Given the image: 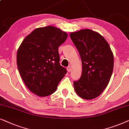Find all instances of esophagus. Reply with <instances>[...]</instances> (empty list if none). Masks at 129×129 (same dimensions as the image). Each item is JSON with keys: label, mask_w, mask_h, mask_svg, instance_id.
<instances>
[{"label": "esophagus", "mask_w": 129, "mask_h": 129, "mask_svg": "<svg viewBox=\"0 0 129 129\" xmlns=\"http://www.w3.org/2000/svg\"><path fill=\"white\" fill-rule=\"evenodd\" d=\"M67 70H68V71L69 72H71V70H72L71 67H70V66H68V68H67Z\"/></svg>", "instance_id": "obj_1"}]
</instances>
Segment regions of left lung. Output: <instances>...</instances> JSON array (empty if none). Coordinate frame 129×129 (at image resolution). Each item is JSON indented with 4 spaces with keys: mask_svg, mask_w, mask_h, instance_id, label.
<instances>
[{
    "mask_svg": "<svg viewBox=\"0 0 129 129\" xmlns=\"http://www.w3.org/2000/svg\"><path fill=\"white\" fill-rule=\"evenodd\" d=\"M80 54L82 74L73 82L76 93L84 99L97 98L107 87L112 75L113 54L109 43L99 33L82 29L70 34Z\"/></svg>",
    "mask_w": 129,
    "mask_h": 129,
    "instance_id": "8db88e82",
    "label": "left lung"
}]
</instances>
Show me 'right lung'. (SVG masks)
<instances>
[{
    "instance_id": "obj_1",
    "label": "right lung",
    "mask_w": 129,
    "mask_h": 129,
    "mask_svg": "<svg viewBox=\"0 0 129 129\" xmlns=\"http://www.w3.org/2000/svg\"><path fill=\"white\" fill-rule=\"evenodd\" d=\"M67 38L66 32L49 26L35 29L19 46L17 68L24 84L35 94H52L66 74L60 64L58 49Z\"/></svg>"
}]
</instances>
